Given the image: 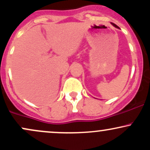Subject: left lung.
Returning <instances> with one entry per match:
<instances>
[{"label": "left lung", "instance_id": "8db88e82", "mask_svg": "<svg viewBox=\"0 0 150 150\" xmlns=\"http://www.w3.org/2000/svg\"><path fill=\"white\" fill-rule=\"evenodd\" d=\"M111 24H112V25H113V26H114L115 27H116V28H118V26H117L116 25H115V24H113V23H111Z\"/></svg>", "mask_w": 150, "mask_h": 150}]
</instances>
